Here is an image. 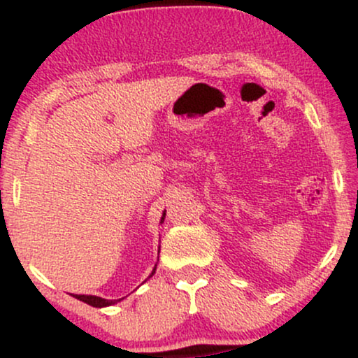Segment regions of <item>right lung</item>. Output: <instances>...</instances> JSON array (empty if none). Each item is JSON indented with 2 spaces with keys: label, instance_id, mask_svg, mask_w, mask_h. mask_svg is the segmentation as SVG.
Here are the masks:
<instances>
[{
  "label": "right lung",
  "instance_id": "right-lung-1",
  "mask_svg": "<svg viewBox=\"0 0 358 358\" xmlns=\"http://www.w3.org/2000/svg\"><path fill=\"white\" fill-rule=\"evenodd\" d=\"M163 219H165V215H163ZM153 274H155V269H153V273H151V276H153ZM72 296L80 299V301L87 303V305H90V306H96V308L110 306V305H114V303L121 301V299H122V298L121 299H104V298H99V296H90V294H72Z\"/></svg>",
  "mask_w": 358,
  "mask_h": 358
}]
</instances>
